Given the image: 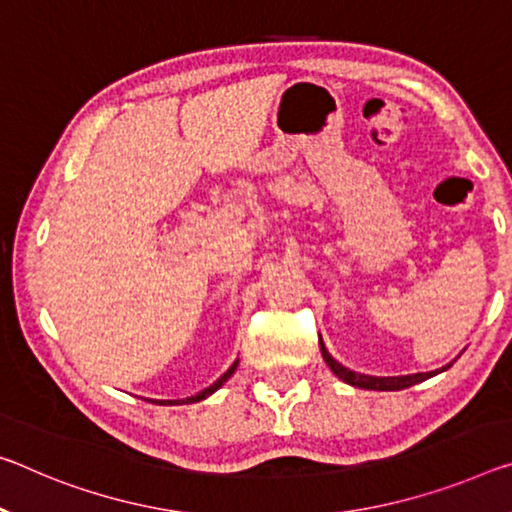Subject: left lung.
Segmentation results:
<instances>
[{
	"label": "left lung",
	"instance_id": "left-lung-1",
	"mask_svg": "<svg viewBox=\"0 0 512 512\" xmlns=\"http://www.w3.org/2000/svg\"><path fill=\"white\" fill-rule=\"evenodd\" d=\"M319 344H321V355L326 364L330 367V371L335 373L339 380H344V383L353 385V387H362V389H378V392H396V389H405V387H412L417 383H424V380L437 376V373H442L451 367V364H446V367L437 369V371H428V373H410V376H367V373H358V371H351L339 364L332 355L326 351V346H323L321 337H319Z\"/></svg>",
	"mask_w": 512,
	"mask_h": 512
}]
</instances>
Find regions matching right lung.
Listing matches in <instances>:
<instances>
[{"label": "right lung", "instance_id": "1", "mask_svg": "<svg viewBox=\"0 0 512 512\" xmlns=\"http://www.w3.org/2000/svg\"><path fill=\"white\" fill-rule=\"evenodd\" d=\"M237 364H239V360H237V362H234V364H232V367H230V369H227V371L223 373V376L216 380V383H214V385H209L207 389H202V392H198L196 396H189V399H182V401H154V403H157V405H182V403H196V401H202V399H207V396H209V394H214V392H216V389H218V387H221V385L225 383V380L232 376V373H234V369H237Z\"/></svg>", "mask_w": 512, "mask_h": 512}]
</instances>
